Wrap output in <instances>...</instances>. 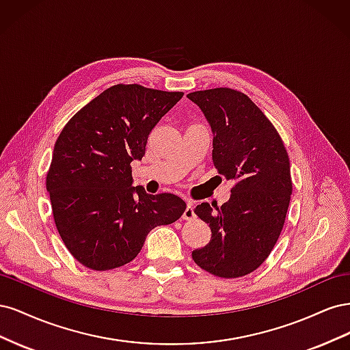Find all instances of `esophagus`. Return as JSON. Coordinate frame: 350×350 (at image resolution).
Wrapping results in <instances>:
<instances>
[{
	"instance_id": "esophagus-1",
	"label": "esophagus",
	"mask_w": 350,
	"mask_h": 350,
	"mask_svg": "<svg viewBox=\"0 0 350 350\" xmlns=\"http://www.w3.org/2000/svg\"><path fill=\"white\" fill-rule=\"evenodd\" d=\"M183 219L184 220H193V219H196V213H194V208H193L191 201H187V208L184 210Z\"/></svg>"
}]
</instances>
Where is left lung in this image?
<instances>
[{"label":"left lung","instance_id":"left-lung-1","mask_svg":"<svg viewBox=\"0 0 350 350\" xmlns=\"http://www.w3.org/2000/svg\"><path fill=\"white\" fill-rule=\"evenodd\" d=\"M213 133V163L234 179L228 203H201L210 242L193 251L198 267L235 279L257 270L276 245L288 213L292 179L288 152L266 115L242 92L217 88L188 93Z\"/></svg>","mask_w":350,"mask_h":350}]
</instances>
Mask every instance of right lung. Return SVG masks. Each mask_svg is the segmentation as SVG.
Masks as SVG:
<instances>
[{
    "label": "right lung",
    "instance_id": "1",
    "mask_svg": "<svg viewBox=\"0 0 350 350\" xmlns=\"http://www.w3.org/2000/svg\"><path fill=\"white\" fill-rule=\"evenodd\" d=\"M183 92L115 84L62 129L46 175L61 239L84 267L105 271L133 261L149 232L183 216L175 194L133 187L131 162L142 161L149 134Z\"/></svg>",
    "mask_w": 350,
    "mask_h": 350
}]
</instances>
